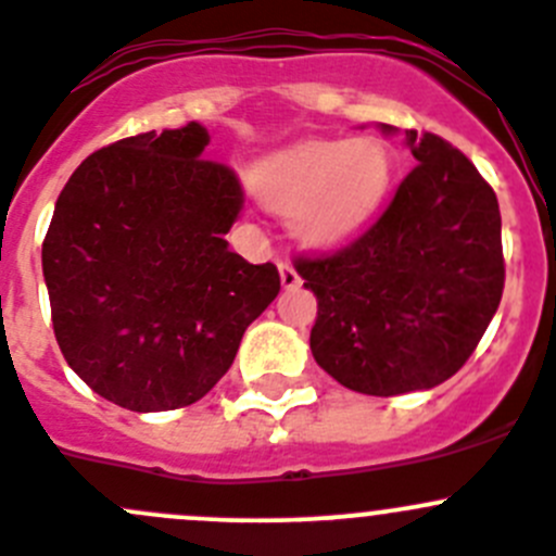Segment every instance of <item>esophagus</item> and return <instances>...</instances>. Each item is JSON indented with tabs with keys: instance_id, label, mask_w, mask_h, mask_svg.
I'll use <instances>...</instances> for the list:
<instances>
[{
	"instance_id": "obj_1",
	"label": "esophagus",
	"mask_w": 556,
	"mask_h": 556,
	"mask_svg": "<svg viewBox=\"0 0 556 556\" xmlns=\"http://www.w3.org/2000/svg\"><path fill=\"white\" fill-rule=\"evenodd\" d=\"M278 273H280V283H283V289H294V286H300V273L294 270V265L291 262H278Z\"/></svg>"
}]
</instances>
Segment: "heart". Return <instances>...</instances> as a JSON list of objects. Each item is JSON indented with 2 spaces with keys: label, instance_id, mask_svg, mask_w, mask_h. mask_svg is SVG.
<instances>
[{
  "label": "heart",
  "instance_id": "heart-1",
  "mask_svg": "<svg viewBox=\"0 0 556 556\" xmlns=\"http://www.w3.org/2000/svg\"><path fill=\"white\" fill-rule=\"evenodd\" d=\"M392 173V153L372 137L307 140L256 164L251 186L270 211L291 216L296 238L334 245L376 216Z\"/></svg>",
  "mask_w": 556,
  "mask_h": 556
}]
</instances>
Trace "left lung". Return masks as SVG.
<instances>
[{
    "label": "left lung",
    "instance_id": "1",
    "mask_svg": "<svg viewBox=\"0 0 556 556\" xmlns=\"http://www.w3.org/2000/svg\"><path fill=\"white\" fill-rule=\"evenodd\" d=\"M405 140L416 167L376 224L332 254L294 256L318 302L313 359L345 389L376 397L452 378L505 286L492 186L443 137L408 129Z\"/></svg>",
    "mask_w": 556,
    "mask_h": 556
}]
</instances>
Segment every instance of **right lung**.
Returning <instances> with one entry per match:
<instances>
[{
	"instance_id": "obj_1",
	"label": "right lung",
	"mask_w": 556,
	"mask_h": 556,
	"mask_svg": "<svg viewBox=\"0 0 556 556\" xmlns=\"http://www.w3.org/2000/svg\"><path fill=\"white\" fill-rule=\"evenodd\" d=\"M207 140L191 121L93 151L42 240L64 359L99 397L137 414L205 397L280 291L273 262L249 265L224 240L243 186L202 156Z\"/></svg>"
}]
</instances>
